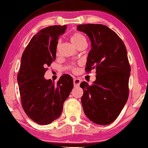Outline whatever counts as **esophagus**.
Masks as SVG:
<instances>
[{"mask_svg": "<svg viewBox=\"0 0 148 148\" xmlns=\"http://www.w3.org/2000/svg\"><path fill=\"white\" fill-rule=\"evenodd\" d=\"M73 82H74V86L75 87H78L79 86V84H80V82H81L80 79H78V78H74Z\"/></svg>", "mask_w": 148, "mask_h": 148, "instance_id": "esophagus-1", "label": "esophagus"}]
</instances>
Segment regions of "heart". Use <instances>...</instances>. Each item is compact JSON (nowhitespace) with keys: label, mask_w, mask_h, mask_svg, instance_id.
<instances>
[{"label":"heart","mask_w":148,"mask_h":148,"mask_svg":"<svg viewBox=\"0 0 148 148\" xmlns=\"http://www.w3.org/2000/svg\"><path fill=\"white\" fill-rule=\"evenodd\" d=\"M70 41L76 48L83 45H86V39L85 37L78 32L74 33L70 36ZM58 47V45L57 46V48Z\"/></svg>","instance_id":"obj_1"}]
</instances>
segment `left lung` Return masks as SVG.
I'll use <instances>...</instances> for the list:
<instances>
[{
    "label": "left lung",
    "instance_id": "1",
    "mask_svg": "<svg viewBox=\"0 0 148 148\" xmlns=\"http://www.w3.org/2000/svg\"><path fill=\"white\" fill-rule=\"evenodd\" d=\"M77 29L91 41L86 70H96L92 85L86 82L80 84L84 113L93 123L109 125L118 117L128 97L130 66L126 47L106 25L89 23L78 25Z\"/></svg>",
    "mask_w": 148,
    "mask_h": 148
}]
</instances>
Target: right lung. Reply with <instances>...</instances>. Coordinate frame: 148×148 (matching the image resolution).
Masks as SVG:
<instances>
[{
  "label": "right lung",
  "mask_w": 148,
  "mask_h": 148,
  "mask_svg": "<svg viewBox=\"0 0 148 148\" xmlns=\"http://www.w3.org/2000/svg\"><path fill=\"white\" fill-rule=\"evenodd\" d=\"M66 25L41 29L23 51L18 74L21 103L27 115L39 125H49L61 114L63 104L73 88V79L62 75L57 84L46 79L47 67L56 59L58 39Z\"/></svg>",
  "instance_id": "1"
}]
</instances>
